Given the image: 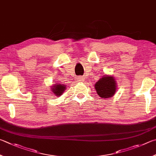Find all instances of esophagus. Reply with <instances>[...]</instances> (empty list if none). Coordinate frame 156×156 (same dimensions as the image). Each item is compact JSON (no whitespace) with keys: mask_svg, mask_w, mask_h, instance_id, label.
<instances>
[{"mask_svg":"<svg viewBox=\"0 0 156 156\" xmlns=\"http://www.w3.org/2000/svg\"><path fill=\"white\" fill-rule=\"evenodd\" d=\"M78 80L79 82H84V78L83 77V76H79V77H78Z\"/></svg>","mask_w":156,"mask_h":156,"instance_id":"obj_1","label":"esophagus"}]
</instances>
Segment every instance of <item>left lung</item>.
Masks as SVG:
<instances>
[{"label": "left lung", "mask_w": 156, "mask_h": 156, "mask_svg": "<svg viewBox=\"0 0 156 156\" xmlns=\"http://www.w3.org/2000/svg\"><path fill=\"white\" fill-rule=\"evenodd\" d=\"M95 89L101 98H111L117 90V83L112 76H104L95 84Z\"/></svg>", "instance_id": "1"}]
</instances>
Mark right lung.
<instances>
[{
    "mask_svg": "<svg viewBox=\"0 0 156 156\" xmlns=\"http://www.w3.org/2000/svg\"><path fill=\"white\" fill-rule=\"evenodd\" d=\"M50 89L52 90V92L54 93L53 94H55L56 96H60L63 94L65 90L66 89V86L63 84L56 83L51 87Z\"/></svg>",
    "mask_w": 156,
    "mask_h": 156,
    "instance_id": "add662e5",
    "label": "right lung"
}]
</instances>
